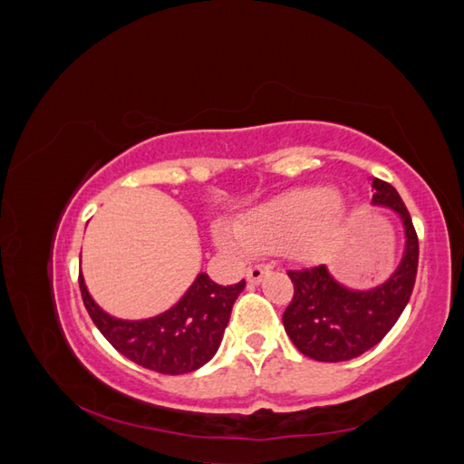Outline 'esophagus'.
<instances>
[{
	"label": "esophagus",
	"mask_w": 464,
	"mask_h": 464,
	"mask_svg": "<svg viewBox=\"0 0 464 464\" xmlns=\"http://www.w3.org/2000/svg\"><path fill=\"white\" fill-rule=\"evenodd\" d=\"M269 274V266H253L247 269L249 284H259V281Z\"/></svg>",
	"instance_id": "1"
}]
</instances>
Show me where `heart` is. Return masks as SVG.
<instances>
[{
    "instance_id": "heart-1",
    "label": "heart",
    "mask_w": 464,
    "mask_h": 464,
    "mask_svg": "<svg viewBox=\"0 0 464 464\" xmlns=\"http://www.w3.org/2000/svg\"><path fill=\"white\" fill-rule=\"evenodd\" d=\"M346 219L348 208L332 188L304 187L253 208L237 231L223 227L217 241L233 253L287 247L297 259H312L338 237Z\"/></svg>"
}]
</instances>
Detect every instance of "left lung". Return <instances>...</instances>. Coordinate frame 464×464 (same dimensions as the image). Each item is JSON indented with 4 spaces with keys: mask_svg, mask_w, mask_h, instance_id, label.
I'll use <instances>...</instances> for the list:
<instances>
[{
    "mask_svg": "<svg viewBox=\"0 0 464 464\" xmlns=\"http://www.w3.org/2000/svg\"><path fill=\"white\" fill-rule=\"evenodd\" d=\"M372 203L401 215L406 247L401 266L382 285L368 292L338 284L325 266L289 269L294 284L292 304L284 312V328L294 346L317 362H346L374 348L392 330L411 299L419 269V237L392 185L374 179Z\"/></svg>",
    "mask_w": 464,
    "mask_h": 464,
    "instance_id": "obj_1",
    "label": "left lung"
}]
</instances>
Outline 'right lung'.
Here are the masks:
<instances>
[{"instance_id": "add662e5", "label": "right lung", "mask_w": 464, "mask_h": 464, "mask_svg": "<svg viewBox=\"0 0 464 464\" xmlns=\"http://www.w3.org/2000/svg\"><path fill=\"white\" fill-rule=\"evenodd\" d=\"M78 284L86 310L104 338L134 364L170 376L201 368L215 356L235 299L245 287V281L225 287L207 274H198L170 310L149 320L129 322L100 310L82 274Z\"/></svg>"}]
</instances>
